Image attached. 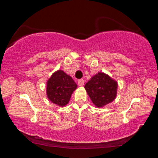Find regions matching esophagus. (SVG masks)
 Returning a JSON list of instances; mask_svg holds the SVG:
<instances>
[{
	"label": "esophagus",
	"mask_w": 158,
	"mask_h": 158,
	"mask_svg": "<svg viewBox=\"0 0 158 158\" xmlns=\"http://www.w3.org/2000/svg\"><path fill=\"white\" fill-rule=\"evenodd\" d=\"M84 80L83 79L78 80V85L79 86H82V85H84Z\"/></svg>",
	"instance_id": "esophagus-1"
}]
</instances>
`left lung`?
<instances>
[{
  "mask_svg": "<svg viewBox=\"0 0 158 158\" xmlns=\"http://www.w3.org/2000/svg\"><path fill=\"white\" fill-rule=\"evenodd\" d=\"M84 88L93 105L100 108L116 99L118 82L107 74L98 73L90 78Z\"/></svg>",
  "mask_w": 158,
  "mask_h": 158,
  "instance_id": "1",
  "label": "left lung"
}]
</instances>
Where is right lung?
<instances>
[{"label": "right lung", "instance_id": "add662e5", "mask_svg": "<svg viewBox=\"0 0 158 158\" xmlns=\"http://www.w3.org/2000/svg\"><path fill=\"white\" fill-rule=\"evenodd\" d=\"M77 85L72 77L62 69L53 73L47 81V96L52 103L58 106L68 105Z\"/></svg>", "mask_w": 158, "mask_h": 158}]
</instances>
